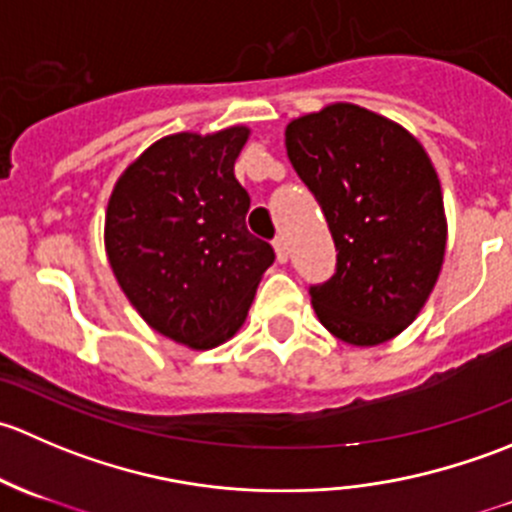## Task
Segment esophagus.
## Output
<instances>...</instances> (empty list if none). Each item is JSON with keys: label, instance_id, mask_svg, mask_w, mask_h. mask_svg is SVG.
<instances>
[{"label": "esophagus", "instance_id": "34e87169", "mask_svg": "<svg viewBox=\"0 0 512 512\" xmlns=\"http://www.w3.org/2000/svg\"><path fill=\"white\" fill-rule=\"evenodd\" d=\"M272 245H275L277 260H280V262H287V242H285V237L277 235L275 240H272Z\"/></svg>", "mask_w": 512, "mask_h": 512}]
</instances>
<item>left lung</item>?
Instances as JSON below:
<instances>
[{
  "mask_svg": "<svg viewBox=\"0 0 512 512\" xmlns=\"http://www.w3.org/2000/svg\"><path fill=\"white\" fill-rule=\"evenodd\" d=\"M285 146L337 247V272L309 287L319 322L354 347L389 342L421 312L446 255L431 158L406 128L354 103L294 118Z\"/></svg>",
  "mask_w": 512,
  "mask_h": 512,
  "instance_id": "obj_1",
  "label": "left lung"
}]
</instances>
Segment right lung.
Listing matches in <instances>:
<instances>
[{
	"instance_id": "1",
	"label": "right lung",
	"mask_w": 512,
	"mask_h": 512,
	"mask_svg": "<svg viewBox=\"0 0 512 512\" xmlns=\"http://www.w3.org/2000/svg\"><path fill=\"white\" fill-rule=\"evenodd\" d=\"M250 128L175 133L133 160L106 210V255L118 285L163 337L213 349L242 327L255 289L275 262L250 235V195L235 160Z\"/></svg>"
}]
</instances>
